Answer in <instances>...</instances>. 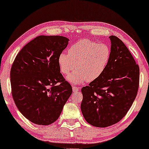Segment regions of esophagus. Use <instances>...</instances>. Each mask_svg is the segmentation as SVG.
I'll return each mask as SVG.
<instances>
[{"label": "esophagus", "mask_w": 149, "mask_h": 149, "mask_svg": "<svg viewBox=\"0 0 149 149\" xmlns=\"http://www.w3.org/2000/svg\"><path fill=\"white\" fill-rule=\"evenodd\" d=\"M81 89L80 87H76V86H73L72 87V91L74 92H77V91H79V89Z\"/></svg>", "instance_id": "obj_1"}]
</instances>
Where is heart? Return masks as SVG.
<instances>
[{"mask_svg":"<svg viewBox=\"0 0 149 149\" xmlns=\"http://www.w3.org/2000/svg\"><path fill=\"white\" fill-rule=\"evenodd\" d=\"M111 55L108 45L81 39L72 45L68 54L62 53L59 56L58 64L61 72L66 75L76 67L77 70L67 78L73 84L92 82L104 72Z\"/></svg>","mask_w":149,"mask_h":149,"instance_id":"b5f03b06","label":"heart"}]
</instances>
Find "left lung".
<instances>
[{
    "instance_id": "left-lung-1",
    "label": "left lung",
    "mask_w": 149,
    "mask_h": 149,
    "mask_svg": "<svg viewBox=\"0 0 149 149\" xmlns=\"http://www.w3.org/2000/svg\"><path fill=\"white\" fill-rule=\"evenodd\" d=\"M109 38L111 55L104 72L81 89L83 117L98 127L121 121L131 108L139 87V66L121 40L113 35Z\"/></svg>"
}]
</instances>
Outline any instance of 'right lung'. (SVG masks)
<instances>
[{
  "label": "right lung",
  "instance_id": "right-lung-1",
  "mask_svg": "<svg viewBox=\"0 0 149 149\" xmlns=\"http://www.w3.org/2000/svg\"><path fill=\"white\" fill-rule=\"evenodd\" d=\"M68 40L62 36H38L20 50L12 64L13 100L22 115L37 125L56 121L72 93L58 64Z\"/></svg>",
  "mask_w": 149,
  "mask_h": 149
}]
</instances>
